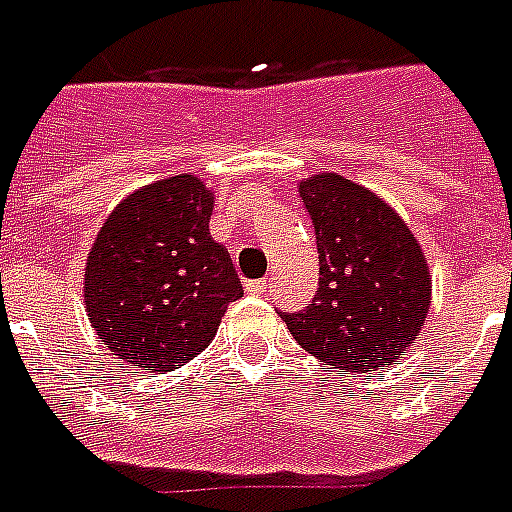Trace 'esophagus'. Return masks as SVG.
<instances>
[{
	"label": "esophagus",
	"instance_id": "34e87169",
	"mask_svg": "<svg viewBox=\"0 0 512 512\" xmlns=\"http://www.w3.org/2000/svg\"><path fill=\"white\" fill-rule=\"evenodd\" d=\"M270 286H273V281H270V278H260V281H247L249 294H265Z\"/></svg>",
	"mask_w": 512,
	"mask_h": 512
}]
</instances>
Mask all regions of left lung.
<instances>
[{"label": "left lung", "instance_id": "obj_1", "mask_svg": "<svg viewBox=\"0 0 512 512\" xmlns=\"http://www.w3.org/2000/svg\"><path fill=\"white\" fill-rule=\"evenodd\" d=\"M299 197L315 223L320 289L281 315L304 351L330 369L375 372L401 359L429 315L432 276L422 244L382 197L341 174H312Z\"/></svg>", "mask_w": 512, "mask_h": 512}]
</instances>
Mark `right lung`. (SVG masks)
<instances>
[{
	"instance_id": "add662e5",
	"label": "right lung",
	"mask_w": 512,
	"mask_h": 512,
	"mask_svg": "<svg viewBox=\"0 0 512 512\" xmlns=\"http://www.w3.org/2000/svg\"><path fill=\"white\" fill-rule=\"evenodd\" d=\"M216 195L176 174L127 195L88 252L85 312L111 354L130 367L171 372L216 338L242 296L231 257L210 236Z\"/></svg>"
}]
</instances>
